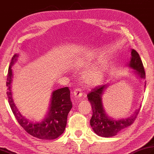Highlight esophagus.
Masks as SVG:
<instances>
[{"mask_svg":"<svg viewBox=\"0 0 154 154\" xmlns=\"http://www.w3.org/2000/svg\"><path fill=\"white\" fill-rule=\"evenodd\" d=\"M73 95L75 98L81 99H82L83 96H85V94H83V93L81 91V88H76L73 91Z\"/></svg>","mask_w":154,"mask_h":154,"instance_id":"obj_1","label":"esophagus"}]
</instances>
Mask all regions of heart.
Wrapping results in <instances>:
<instances>
[{
	"label": "heart",
	"mask_w": 154,
	"mask_h": 154,
	"mask_svg": "<svg viewBox=\"0 0 154 154\" xmlns=\"http://www.w3.org/2000/svg\"><path fill=\"white\" fill-rule=\"evenodd\" d=\"M103 79V71L101 69H94L89 71L84 76L85 83L89 85H97Z\"/></svg>",
	"instance_id": "heart-1"
}]
</instances>
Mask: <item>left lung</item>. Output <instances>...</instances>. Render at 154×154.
Segmentation results:
<instances>
[{
    "instance_id": "obj_1",
    "label": "left lung",
    "mask_w": 154,
    "mask_h": 154,
    "mask_svg": "<svg viewBox=\"0 0 154 154\" xmlns=\"http://www.w3.org/2000/svg\"><path fill=\"white\" fill-rule=\"evenodd\" d=\"M129 66L136 70L137 73L141 79H145L146 72L144 71L142 61L139 54L134 49L131 50V57ZM106 88L107 85L96 87L92 89L91 92L88 93L87 97L92 106L93 115L90 120V124L93 131L99 136L109 137L115 136L123 129L133 124L139 113L140 109H137L132 116L128 118L119 120L109 118L105 114L101 101L102 95Z\"/></svg>"
}]
</instances>
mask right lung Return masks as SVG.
Listing matches in <instances>:
<instances>
[{"mask_svg": "<svg viewBox=\"0 0 154 154\" xmlns=\"http://www.w3.org/2000/svg\"><path fill=\"white\" fill-rule=\"evenodd\" d=\"M18 55H14L8 68L7 79L8 100L12 111L18 123L29 134L40 140H54L59 137L65 131L68 113L72 108L70 89L68 87L55 90L53 92L49 111L46 118L42 122L31 123L21 116L15 106L12 97L11 84L13 77L11 67L16 61Z\"/></svg>", "mask_w": 154, "mask_h": 154, "instance_id": "right-lung-1", "label": "right lung"}]
</instances>
